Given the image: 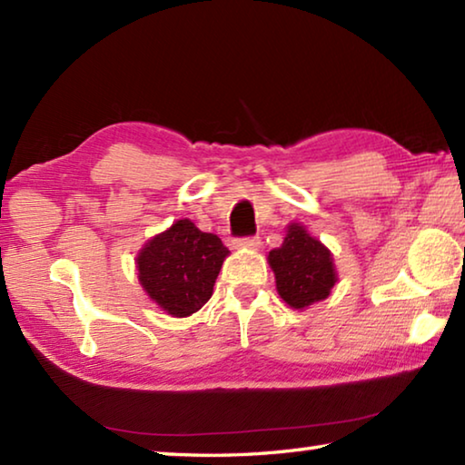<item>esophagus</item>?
<instances>
[{
    "label": "esophagus",
    "instance_id": "obj_1",
    "mask_svg": "<svg viewBox=\"0 0 465 465\" xmlns=\"http://www.w3.org/2000/svg\"><path fill=\"white\" fill-rule=\"evenodd\" d=\"M235 248H258L261 246V238L258 235H243V238L233 240Z\"/></svg>",
    "mask_w": 465,
    "mask_h": 465
}]
</instances>
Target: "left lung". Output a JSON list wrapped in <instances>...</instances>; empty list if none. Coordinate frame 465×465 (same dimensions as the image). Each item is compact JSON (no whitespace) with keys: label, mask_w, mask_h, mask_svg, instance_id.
Returning <instances> with one entry per match:
<instances>
[{"label":"left lung","mask_w":465,"mask_h":465,"mask_svg":"<svg viewBox=\"0 0 465 465\" xmlns=\"http://www.w3.org/2000/svg\"><path fill=\"white\" fill-rule=\"evenodd\" d=\"M269 262L279 295L295 310L326 299L336 282L332 254L297 223L289 225L282 246L271 250Z\"/></svg>","instance_id":"1"}]
</instances>
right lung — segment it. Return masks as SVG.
I'll list each match as a JSON object with an SVG mask.
<instances>
[{
    "label": "right lung",
    "instance_id": "1",
    "mask_svg": "<svg viewBox=\"0 0 465 465\" xmlns=\"http://www.w3.org/2000/svg\"><path fill=\"white\" fill-rule=\"evenodd\" d=\"M227 254L230 250L217 235L180 219L139 252V281L170 316H191L209 302Z\"/></svg>",
    "mask_w": 465,
    "mask_h": 465
}]
</instances>
